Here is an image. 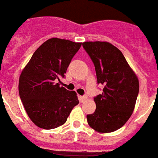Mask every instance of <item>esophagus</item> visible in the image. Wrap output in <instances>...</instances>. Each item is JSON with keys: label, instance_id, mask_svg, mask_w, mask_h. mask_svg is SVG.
<instances>
[{"label": "esophagus", "instance_id": "obj_1", "mask_svg": "<svg viewBox=\"0 0 158 158\" xmlns=\"http://www.w3.org/2000/svg\"><path fill=\"white\" fill-rule=\"evenodd\" d=\"M79 99H80V102H84L85 100L87 99V96H80V97H79Z\"/></svg>", "mask_w": 158, "mask_h": 158}]
</instances>
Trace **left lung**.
Returning a JSON list of instances; mask_svg holds the SVG:
<instances>
[{"label": "left lung", "instance_id": "obj_1", "mask_svg": "<svg viewBox=\"0 0 158 158\" xmlns=\"http://www.w3.org/2000/svg\"><path fill=\"white\" fill-rule=\"evenodd\" d=\"M83 48L94 64L97 81L105 87L94 97L96 110L87 116L88 125L99 133L119 129L129 119L138 97L139 80L123 52L106 41H85Z\"/></svg>", "mask_w": 158, "mask_h": 158}]
</instances>
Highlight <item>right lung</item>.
Here are the masks:
<instances>
[{"label":"right lung","instance_id":"1","mask_svg":"<svg viewBox=\"0 0 158 158\" xmlns=\"http://www.w3.org/2000/svg\"><path fill=\"white\" fill-rule=\"evenodd\" d=\"M81 42L51 38L38 48L23 68L19 81L21 101L37 127L52 129L63 125L79 100L75 91L59 87Z\"/></svg>","mask_w":158,"mask_h":158}]
</instances>
